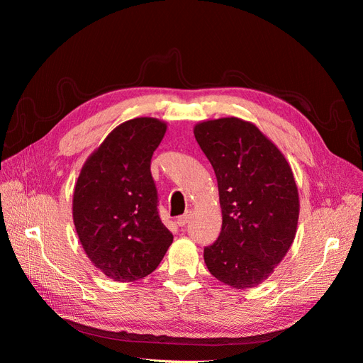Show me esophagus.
<instances>
[{
	"label": "esophagus",
	"mask_w": 363,
	"mask_h": 363,
	"mask_svg": "<svg viewBox=\"0 0 363 363\" xmlns=\"http://www.w3.org/2000/svg\"><path fill=\"white\" fill-rule=\"evenodd\" d=\"M191 216H192V212H189V211L186 212V213H183L182 216H179V218H177V225H179V227H184L186 224L189 223Z\"/></svg>",
	"instance_id": "1"
}]
</instances>
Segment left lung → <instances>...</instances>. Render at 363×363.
Listing matches in <instances>:
<instances>
[{
	"instance_id": "obj_1",
	"label": "left lung",
	"mask_w": 363,
	"mask_h": 363,
	"mask_svg": "<svg viewBox=\"0 0 363 363\" xmlns=\"http://www.w3.org/2000/svg\"><path fill=\"white\" fill-rule=\"evenodd\" d=\"M216 175L223 227L204 248L212 276L235 289L255 288L286 256L300 215L298 189L281 151L248 121L219 118L194 127Z\"/></svg>"
}]
</instances>
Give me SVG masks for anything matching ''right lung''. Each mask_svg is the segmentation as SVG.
<instances>
[{
  "label": "right lung",
  "instance_id": "obj_1",
  "mask_svg": "<svg viewBox=\"0 0 363 363\" xmlns=\"http://www.w3.org/2000/svg\"><path fill=\"white\" fill-rule=\"evenodd\" d=\"M164 133L167 124L156 118L125 121L87 157L77 179V235L94 267L115 281L147 277L172 244L150 171Z\"/></svg>",
  "mask_w": 363,
  "mask_h": 363
}]
</instances>
